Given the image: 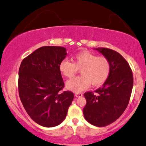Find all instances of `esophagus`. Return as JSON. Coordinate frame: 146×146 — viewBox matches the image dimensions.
<instances>
[{"label":"esophagus","mask_w":146,"mask_h":146,"mask_svg":"<svg viewBox=\"0 0 146 146\" xmlns=\"http://www.w3.org/2000/svg\"><path fill=\"white\" fill-rule=\"evenodd\" d=\"M83 94L81 93H75V96L76 97H80V96H82Z\"/></svg>","instance_id":"34e87169"}]
</instances>
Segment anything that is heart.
Segmentation results:
<instances>
[{"mask_svg": "<svg viewBox=\"0 0 146 146\" xmlns=\"http://www.w3.org/2000/svg\"><path fill=\"white\" fill-rule=\"evenodd\" d=\"M81 69L82 75L68 80L66 87L74 92H81L88 88L91 83L93 86H100L109 78L111 63L105 56H98L89 51L76 54L74 61L64 59L60 62V72L71 78Z\"/></svg>", "mask_w": 146, "mask_h": 146, "instance_id": "heart-1", "label": "heart"}]
</instances>
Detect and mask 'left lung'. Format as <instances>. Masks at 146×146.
Here are the masks:
<instances>
[{"label": "left lung", "instance_id": "8db88e82", "mask_svg": "<svg viewBox=\"0 0 146 146\" xmlns=\"http://www.w3.org/2000/svg\"><path fill=\"white\" fill-rule=\"evenodd\" d=\"M96 50L109 59L111 72L102 87L84 93L87 104L86 119L96 127H106L115 121L129 104L133 87V72L129 63L117 51L108 48Z\"/></svg>", "mask_w": 146, "mask_h": 146}]
</instances>
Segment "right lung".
Returning <instances> with one entry per match:
<instances>
[{
  "mask_svg": "<svg viewBox=\"0 0 146 146\" xmlns=\"http://www.w3.org/2000/svg\"><path fill=\"white\" fill-rule=\"evenodd\" d=\"M66 55L60 46H43L22 60L19 69L20 100L31 118L45 127L63 121L74 99L71 91H62L60 62Z\"/></svg>",
  "mask_w": 146,
  "mask_h": 146,
  "instance_id": "obj_1",
  "label": "right lung"
}]
</instances>
